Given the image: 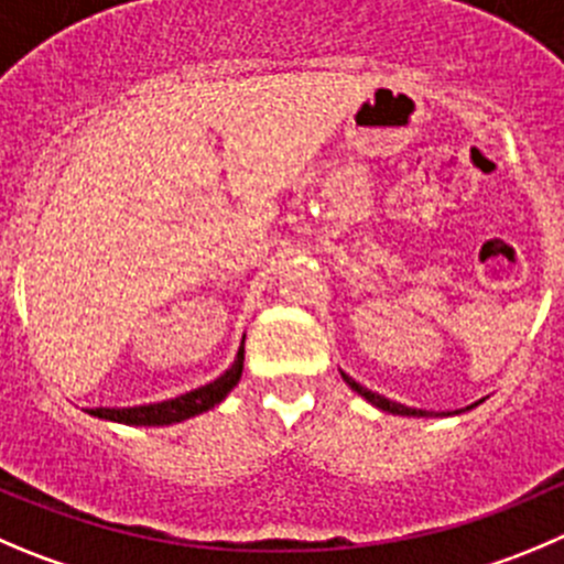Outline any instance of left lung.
Listing matches in <instances>:
<instances>
[{"instance_id":"1","label":"left lung","mask_w":564,"mask_h":564,"mask_svg":"<svg viewBox=\"0 0 564 564\" xmlns=\"http://www.w3.org/2000/svg\"><path fill=\"white\" fill-rule=\"evenodd\" d=\"M343 379H346V384L351 390H357L359 395H362V399L366 401H371L373 406H379V410H384V412H393V415H417V417H426V415H432V412H426V410H412V406H404V404H395V401H390V399H384V395H379V393H373V390H368V388H362V384L359 382H354L351 377H346V373H340ZM470 406H476V404H470ZM468 406V410H470ZM459 412V410H457Z\"/></svg>"}]
</instances>
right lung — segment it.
Listing matches in <instances>:
<instances>
[{"mask_svg": "<svg viewBox=\"0 0 564 564\" xmlns=\"http://www.w3.org/2000/svg\"><path fill=\"white\" fill-rule=\"evenodd\" d=\"M246 343V337H243ZM243 343H240V351L235 357L232 368H229L224 377H218L216 382L205 384V388L191 390L185 395H176L171 401H160V404H143V406H124V410H107V406H96L88 410L90 415L105 417V421H118L130 423V426H169V423H180L185 417L198 415V412H207L210 406L221 404L227 399L229 390L240 382V373H243Z\"/></svg>", "mask_w": 564, "mask_h": 564, "instance_id": "right-lung-1", "label": "right lung"}]
</instances>
